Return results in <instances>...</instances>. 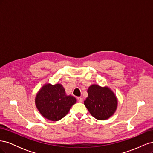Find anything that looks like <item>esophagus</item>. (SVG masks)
Masks as SVG:
<instances>
[{
  "mask_svg": "<svg viewBox=\"0 0 153 153\" xmlns=\"http://www.w3.org/2000/svg\"><path fill=\"white\" fill-rule=\"evenodd\" d=\"M77 99H78V101H79L80 103H82V101H83V98H82V97H78V98Z\"/></svg>",
  "mask_w": 153,
  "mask_h": 153,
  "instance_id": "obj_1",
  "label": "esophagus"
}]
</instances>
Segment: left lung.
I'll use <instances>...</instances> for the list:
<instances>
[{"label": "left lung", "mask_w": 153, "mask_h": 153, "mask_svg": "<svg viewBox=\"0 0 153 153\" xmlns=\"http://www.w3.org/2000/svg\"><path fill=\"white\" fill-rule=\"evenodd\" d=\"M87 92L84 105L92 116L100 121L112 116L117 110L118 100L109 87L92 84L88 88Z\"/></svg>", "instance_id": "obj_1"}]
</instances>
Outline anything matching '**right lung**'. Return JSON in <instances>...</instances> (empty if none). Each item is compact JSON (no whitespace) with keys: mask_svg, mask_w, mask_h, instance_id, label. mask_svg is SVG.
<instances>
[{"mask_svg":"<svg viewBox=\"0 0 153 153\" xmlns=\"http://www.w3.org/2000/svg\"><path fill=\"white\" fill-rule=\"evenodd\" d=\"M76 98L68 95L61 84H44L37 92L35 105L41 115L51 121H57L68 114Z\"/></svg>","mask_w":153,"mask_h":153,"instance_id":"add662e5","label":"right lung"}]
</instances>
